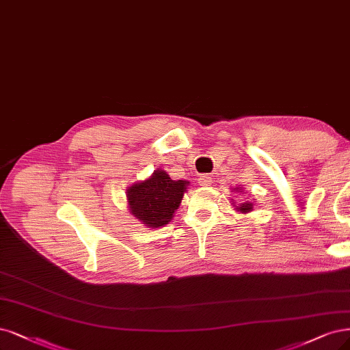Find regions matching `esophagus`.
Here are the masks:
<instances>
[{
    "label": "esophagus",
    "mask_w": 350,
    "mask_h": 350,
    "mask_svg": "<svg viewBox=\"0 0 350 350\" xmlns=\"http://www.w3.org/2000/svg\"><path fill=\"white\" fill-rule=\"evenodd\" d=\"M198 184L201 187H208L211 184V176L210 175H201L198 179Z\"/></svg>",
    "instance_id": "obj_1"
}]
</instances>
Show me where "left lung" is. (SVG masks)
<instances>
[{
	"label": "left lung",
	"instance_id": "left-lung-1",
	"mask_svg": "<svg viewBox=\"0 0 350 350\" xmlns=\"http://www.w3.org/2000/svg\"><path fill=\"white\" fill-rule=\"evenodd\" d=\"M234 189H236V192L239 191V188H234ZM233 206L236 207V210H237V211H240V213H245V214L253 210V202H249V201L242 202V204H239V206H236V202H233Z\"/></svg>",
	"mask_w": 350,
	"mask_h": 350
}]
</instances>
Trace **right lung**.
Masks as SVG:
<instances>
[{"mask_svg":"<svg viewBox=\"0 0 350 350\" xmlns=\"http://www.w3.org/2000/svg\"><path fill=\"white\" fill-rule=\"evenodd\" d=\"M188 184L184 179H171L165 171H154L150 178L127 188L129 210L144 226H165L172 220Z\"/></svg>","mask_w":350,"mask_h":350,"instance_id":"obj_1","label":"right lung"}]
</instances>
